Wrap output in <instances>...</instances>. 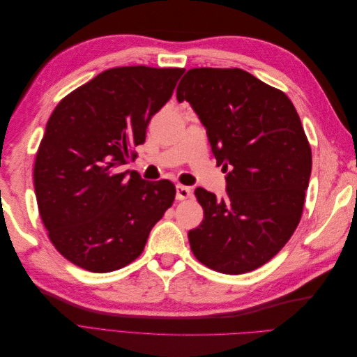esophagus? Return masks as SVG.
<instances>
[{
    "label": "esophagus",
    "instance_id": "1",
    "mask_svg": "<svg viewBox=\"0 0 357 357\" xmlns=\"http://www.w3.org/2000/svg\"><path fill=\"white\" fill-rule=\"evenodd\" d=\"M192 197V190L188 188V186H183V185H177L176 186V198L178 201H183V199H188Z\"/></svg>",
    "mask_w": 357,
    "mask_h": 357
}]
</instances>
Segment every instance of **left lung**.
Returning a JSON list of instances; mask_svg holds the SVG:
<instances>
[{"mask_svg":"<svg viewBox=\"0 0 357 357\" xmlns=\"http://www.w3.org/2000/svg\"><path fill=\"white\" fill-rule=\"evenodd\" d=\"M207 129L226 174V198L202 188L192 253L223 274H244L282 250L301 220L311 147L286 93L240 68H192L177 88Z\"/></svg>","mask_w":357,"mask_h":357,"instance_id":"left-lung-1","label":"left lung"}]
</instances>
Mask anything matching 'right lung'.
Instances as JSON below:
<instances>
[{
    "label": "right lung",
    "mask_w": 357,
    "mask_h": 357,
    "mask_svg": "<svg viewBox=\"0 0 357 357\" xmlns=\"http://www.w3.org/2000/svg\"><path fill=\"white\" fill-rule=\"evenodd\" d=\"M183 68L105 70L53 110L34 164L43 225L56 250L92 273H110L143 253L171 207L176 186L122 165L146 142L150 119L171 98Z\"/></svg>",
    "instance_id": "1"
}]
</instances>
